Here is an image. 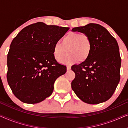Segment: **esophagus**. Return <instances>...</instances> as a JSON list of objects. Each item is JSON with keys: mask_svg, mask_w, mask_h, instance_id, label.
Masks as SVG:
<instances>
[{"mask_svg": "<svg viewBox=\"0 0 128 128\" xmlns=\"http://www.w3.org/2000/svg\"><path fill=\"white\" fill-rule=\"evenodd\" d=\"M71 69V66L70 65H67V70H70Z\"/></svg>", "mask_w": 128, "mask_h": 128, "instance_id": "esophagus-1", "label": "esophagus"}]
</instances>
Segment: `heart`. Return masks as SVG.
<instances>
[{"label":"heart","mask_w":128,"mask_h":128,"mask_svg":"<svg viewBox=\"0 0 128 128\" xmlns=\"http://www.w3.org/2000/svg\"><path fill=\"white\" fill-rule=\"evenodd\" d=\"M61 42L54 44L52 49L54 57L58 62H62L68 54L66 62H80L86 61L90 56L92 50L91 38L88 35L76 32H70L65 35Z\"/></svg>","instance_id":"b5f03b06"}]
</instances>
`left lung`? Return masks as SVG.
Masks as SVG:
<instances>
[{"mask_svg":"<svg viewBox=\"0 0 128 128\" xmlns=\"http://www.w3.org/2000/svg\"><path fill=\"white\" fill-rule=\"evenodd\" d=\"M72 31L88 35L92 50L86 61L72 66L76 74L72 82V88L87 104L105 102L113 95L120 80L121 58L116 40L107 30L97 24L75 27Z\"/></svg>","mask_w":128,"mask_h":128,"instance_id":"left-lung-1","label":"left lung"}]
</instances>
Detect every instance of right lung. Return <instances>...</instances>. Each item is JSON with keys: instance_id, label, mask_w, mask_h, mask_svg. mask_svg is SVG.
Instances as JSON below:
<instances>
[{"instance_id": "right-lung-1", "label": "right lung", "mask_w": 128, "mask_h": 128, "mask_svg": "<svg viewBox=\"0 0 128 128\" xmlns=\"http://www.w3.org/2000/svg\"><path fill=\"white\" fill-rule=\"evenodd\" d=\"M69 29L38 22L24 28L13 40L7 80L21 101L36 104L52 94L55 80L66 72V66L54 57L52 49Z\"/></svg>"}]
</instances>
